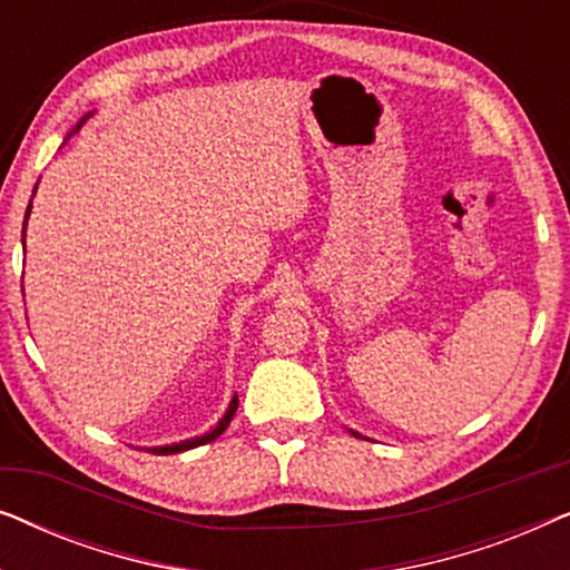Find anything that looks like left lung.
<instances>
[{
	"instance_id": "obj_1",
	"label": "left lung",
	"mask_w": 570,
	"mask_h": 570,
	"mask_svg": "<svg viewBox=\"0 0 570 570\" xmlns=\"http://www.w3.org/2000/svg\"><path fill=\"white\" fill-rule=\"evenodd\" d=\"M350 433H353V435H355V439H363V435H361V433H357V431H350Z\"/></svg>"
}]
</instances>
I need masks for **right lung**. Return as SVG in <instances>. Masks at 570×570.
Instances as JSON below:
<instances>
[{
  "mask_svg": "<svg viewBox=\"0 0 570 570\" xmlns=\"http://www.w3.org/2000/svg\"><path fill=\"white\" fill-rule=\"evenodd\" d=\"M92 116V111L90 114H85L80 121H77V127L69 131L67 137H72L75 131H80V127L85 121H88ZM33 194H36V189H33ZM30 207H33V199H30V205H28V209H26V223H22V248H26V228H28V217H30ZM236 410H238V396H233L230 400V404H228V410H225V415L217 420V425L213 428V431H207L205 435H194V439H186V441H178V443H168V446H153L150 451L153 454H181V451H189V449H197V446H205V443H209V441H215L217 435H220L225 428L230 425V420H233V415H236Z\"/></svg>",
  "mask_w": 570,
  "mask_h": 570,
  "instance_id": "right-lung-1",
  "label": "right lung"
}]
</instances>
